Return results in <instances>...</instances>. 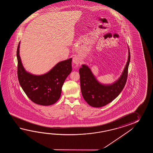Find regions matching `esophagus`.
Returning a JSON list of instances; mask_svg holds the SVG:
<instances>
[{"mask_svg":"<svg viewBox=\"0 0 153 153\" xmlns=\"http://www.w3.org/2000/svg\"><path fill=\"white\" fill-rule=\"evenodd\" d=\"M80 59L78 56H75L73 57V62L74 63H75L76 65H78L80 63Z\"/></svg>","mask_w":153,"mask_h":153,"instance_id":"34e87169","label":"esophagus"}]
</instances>
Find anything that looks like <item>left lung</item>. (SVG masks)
I'll use <instances>...</instances> for the list:
<instances>
[{"label":"left lung","instance_id":"left-lung-1","mask_svg":"<svg viewBox=\"0 0 153 153\" xmlns=\"http://www.w3.org/2000/svg\"><path fill=\"white\" fill-rule=\"evenodd\" d=\"M130 62V52L126 65L117 81L110 85L102 84L97 81L89 67L85 65L79 69L81 93L85 101L94 107H102L117 97L123 90L127 81Z\"/></svg>","mask_w":153,"mask_h":153}]
</instances>
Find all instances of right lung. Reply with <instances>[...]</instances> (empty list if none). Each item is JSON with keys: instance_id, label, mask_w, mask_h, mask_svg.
<instances>
[{"instance_id": "1", "label": "right lung", "mask_w": 153, "mask_h": 153, "mask_svg": "<svg viewBox=\"0 0 153 153\" xmlns=\"http://www.w3.org/2000/svg\"><path fill=\"white\" fill-rule=\"evenodd\" d=\"M20 44V42L17 49V76L21 88L36 104L50 105L55 103L61 96L65 79L72 72V58L59 62L43 75H33L26 72L23 67L19 54Z\"/></svg>"}]
</instances>
